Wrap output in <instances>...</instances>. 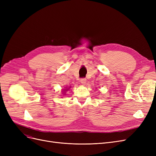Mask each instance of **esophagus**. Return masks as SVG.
<instances>
[{"mask_svg":"<svg viewBox=\"0 0 156 156\" xmlns=\"http://www.w3.org/2000/svg\"><path fill=\"white\" fill-rule=\"evenodd\" d=\"M86 82H87V79H85V78H82V79H81V83H82V84H85L86 83Z\"/></svg>","mask_w":156,"mask_h":156,"instance_id":"obj_1","label":"esophagus"}]
</instances>
